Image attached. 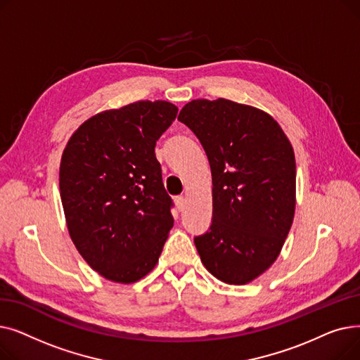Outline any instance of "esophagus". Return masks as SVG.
I'll list each match as a JSON object with an SVG mask.
<instances>
[{"label": "esophagus", "instance_id": "esophagus-1", "mask_svg": "<svg viewBox=\"0 0 360 360\" xmlns=\"http://www.w3.org/2000/svg\"><path fill=\"white\" fill-rule=\"evenodd\" d=\"M175 204H176V207H178V210H179V212H181V210H184V207H185V197H182V195L176 197V198H175Z\"/></svg>", "mask_w": 360, "mask_h": 360}]
</instances>
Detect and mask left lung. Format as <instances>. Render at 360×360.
<instances>
[{"instance_id":"left-lung-1","label":"left lung","mask_w":360,"mask_h":360,"mask_svg":"<svg viewBox=\"0 0 360 360\" xmlns=\"http://www.w3.org/2000/svg\"><path fill=\"white\" fill-rule=\"evenodd\" d=\"M178 120L212 167L213 221L194 239L200 258L220 281L247 285L273 266L292 228L293 147L267 112L223 98L188 102Z\"/></svg>"}]
</instances>
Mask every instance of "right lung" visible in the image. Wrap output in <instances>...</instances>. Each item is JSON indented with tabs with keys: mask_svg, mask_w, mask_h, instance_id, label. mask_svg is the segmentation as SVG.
Returning <instances> with one entry per match:
<instances>
[{
	"mask_svg": "<svg viewBox=\"0 0 360 360\" xmlns=\"http://www.w3.org/2000/svg\"><path fill=\"white\" fill-rule=\"evenodd\" d=\"M178 106L139 101L102 110L72 132L60 191L70 238L102 277L129 285L156 267L174 226L156 141Z\"/></svg>",
	"mask_w": 360,
	"mask_h": 360,
	"instance_id": "obj_1",
	"label": "right lung"
}]
</instances>
